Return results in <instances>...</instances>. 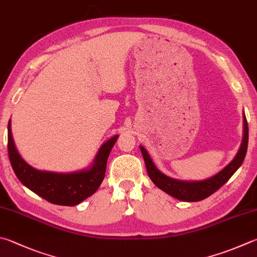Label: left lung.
Returning a JSON list of instances; mask_svg holds the SVG:
<instances>
[{
	"label": "left lung",
	"mask_w": 257,
	"mask_h": 257,
	"mask_svg": "<svg viewBox=\"0 0 257 257\" xmlns=\"http://www.w3.org/2000/svg\"><path fill=\"white\" fill-rule=\"evenodd\" d=\"M247 145H248V124H247L246 116L244 114V135H242L241 145L234 160L219 173L203 181H182L165 175L154 164L145 147L139 146V148H141L145 164H146L148 176L151 177L153 183L157 188L181 201L195 202L210 197L234 175L245 160Z\"/></svg>",
	"instance_id": "left-lung-1"
}]
</instances>
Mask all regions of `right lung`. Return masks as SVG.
<instances>
[{
    "label": "right lung",
    "instance_id": "add662e5",
    "mask_svg": "<svg viewBox=\"0 0 257 257\" xmlns=\"http://www.w3.org/2000/svg\"><path fill=\"white\" fill-rule=\"evenodd\" d=\"M119 135H115L102 145L87 169L72 173H56L37 170L23 160L13 141L10 120L8 124L9 158L19 181L32 192L50 203L73 207L91 197L99 189L105 175L106 161Z\"/></svg>",
    "mask_w": 257,
    "mask_h": 257
}]
</instances>
